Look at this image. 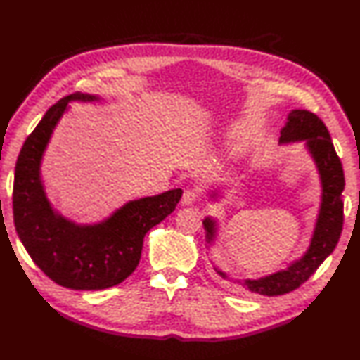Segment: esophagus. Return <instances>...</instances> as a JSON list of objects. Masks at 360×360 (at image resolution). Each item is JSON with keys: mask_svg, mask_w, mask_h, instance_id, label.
Returning a JSON list of instances; mask_svg holds the SVG:
<instances>
[{"mask_svg": "<svg viewBox=\"0 0 360 360\" xmlns=\"http://www.w3.org/2000/svg\"><path fill=\"white\" fill-rule=\"evenodd\" d=\"M198 198V194H197V189H186L185 192H183V197H181V205L183 206H192L197 201Z\"/></svg>", "mask_w": 360, "mask_h": 360, "instance_id": "1", "label": "esophagus"}]
</instances>
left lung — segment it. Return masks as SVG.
Masks as SVG:
<instances>
[{
    "mask_svg": "<svg viewBox=\"0 0 360 360\" xmlns=\"http://www.w3.org/2000/svg\"><path fill=\"white\" fill-rule=\"evenodd\" d=\"M304 140L319 172L322 195L316 226L310 246L304 255L288 264L287 269L258 279H231L235 290H248L264 296H278L296 290L304 284L330 253L335 250L344 226V201L342 192L345 188L344 169L333 146L331 137L323 122L307 110H292L288 112L285 127L281 129L279 143H292ZM215 197V194H212ZM206 238L210 244L217 235V221L206 217L203 220ZM223 279H229L224 271L215 269Z\"/></svg>",
    "mask_w": 360,
    "mask_h": 360,
    "instance_id": "obj_1",
    "label": "left lung"
}]
</instances>
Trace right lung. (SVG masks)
<instances>
[{
	"mask_svg": "<svg viewBox=\"0 0 360 360\" xmlns=\"http://www.w3.org/2000/svg\"><path fill=\"white\" fill-rule=\"evenodd\" d=\"M72 101L94 102L99 96H65L47 110L25 140L15 166L13 221L22 246L51 281L72 290H102L133 274L146 232L172 212L183 191L128 201L96 224H76L56 212L44 192L41 160Z\"/></svg>",
	"mask_w": 360,
	"mask_h": 360,
	"instance_id": "add662e5",
	"label": "right lung"
}]
</instances>
